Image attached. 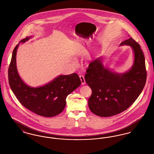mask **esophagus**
<instances>
[{
	"mask_svg": "<svg viewBox=\"0 0 154 154\" xmlns=\"http://www.w3.org/2000/svg\"><path fill=\"white\" fill-rule=\"evenodd\" d=\"M80 78L81 81V84H82V85H84V84H85V79H84V75H80Z\"/></svg>",
	"mask_w": 154,
	"mask_h": 154,
	"instance_id": "34e87169",
	"label": "esophagus"
}]
</instances>
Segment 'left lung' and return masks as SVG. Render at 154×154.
<instances>
[{
    "instance_id": "1",
    "label": "left lung",
    "mask_w": 154,
    "mask_h": 154,
    "mask_svg": "<svg viewBox=\"0 0 154 154\" xmlns=\"http://www.w3.org/2000/svg\"><path fill=\"white\" fill-rule=\"evenodd\" d=\"M128 45L134 52V63L127 72H112L103 64L102 58L92 62L85 80L92 90L88 99L90 110L96 116L109 117L128 109L137 99L145 86L146 71L140 45L132 37L120 45Z\"/></svg>"
}]
</instances>
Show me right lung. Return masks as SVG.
Instances as JSON below:
<instances>
[{
	"label": "right lung",
	"instance_id": "right-lung-1",
	"mask_svg": "<svg viewBox=\"0 0 154 154\" xmlns=\"http://www.w3.org/2000/svg\"><path fill=\"white\" fill-rule=\"evenodd\" d=\"M31 37H26L20 43H25ZM18 45L13 50L8 71L12 91L23 106L37 115L45 117L58 115L65 107L67 96L80 85L79 76L76 73L60 75L43 86L30 87L22 80L17 69L16 54Z\"/></svg>",
	"mask_w": 154,
	"mask_h": 154
}]
</instances>
